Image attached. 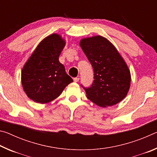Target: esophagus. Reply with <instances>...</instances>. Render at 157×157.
Masks as SVG:
<instances>
[{"label":"esophagus","instance_id":"esophagus-1","mask_svg":"<svg viewBox=\"0 0 157 157\" xmlns=\"http://www.w3.org/2000/svg\"><path fill=\"white\" fill-rule=\"evenodd\" d=\"M73 80L75 82H78L79 80V78H73Z\"/></svg>","mask_w":157,"mask_h":157}]
</instances>
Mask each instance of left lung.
I'll use <instances>...</instances> for the list:
<instances>
[{
	"label": "left lung",
	"mask_w": 157,
	"mask_h": 157,
	"mask_svg": "<svg viewBox=\"0 0 157 157\" xmlns=\"http://www.w3.org/2000/svg\"><path fill=\"white\" fill-rule=\"evenodd\" d=\"M80 46L94 70L89 87L81 86L87 98L100 107H110L123 100L130 86L129 68L116 48L101 36L84 39Z\"/></svg>",
	"instance_id": "1"
}]
</instances>
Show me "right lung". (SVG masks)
<instances>
[{"mask_svg":"<svg viewBox=\"0 0 157 157\" xmlns=\"http://www.w3.org/2000/svg\"><path fill=\"white\" fill-rule=\"evenodd\" d=\"M64 46L61 36L52 34L38 45L23 67V89L34 102L44 104L55 100L73 82L59 61Z\"/></svg>","mask_w":157,"mask_h":157,"instance_id":"1","label":"right lung"}]
</instances>
